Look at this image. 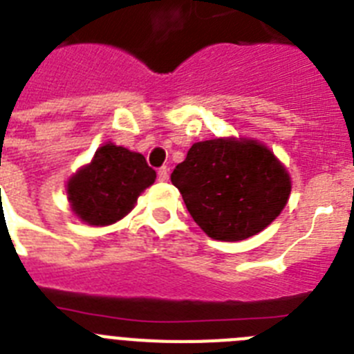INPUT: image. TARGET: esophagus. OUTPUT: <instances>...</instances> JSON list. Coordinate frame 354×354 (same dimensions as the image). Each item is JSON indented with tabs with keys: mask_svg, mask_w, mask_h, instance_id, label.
<instances>
[{
	"mask_svg": "<svg viewBox=\"0 0 354 354\" xmlns=\"http://www.w3.org/2000/svg\"><path fill=\"white\" fill-rule=\"evenodd\" d=\"M158 179L161 180V183H167L168 180V168L167 167H161L158 170Z\"/></svg>",
	"mask_w": 354,
	"mask_h": 354,
	"instance_id": "1",
	"label": "esophagus"
}]
</instances>
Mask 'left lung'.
<instances>
[{"mask_svg":"<svg viewBox=\"0 0 354 354\" xmlns=\"http://www.w3.org/2000/svg\"><path fill=\"white\" fill-rule=\"evenodd\" d=\"M171 183L196 225L220 241H243L264 230L290 193L286 168L253 140L195 143L171 171Z\"/></svg>","mask_w":354,"mask_h":354,"instance_id":"obj_1","label":"left lung"}]
</instances>
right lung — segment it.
<instances>
[{"instance_id": "right-lung-1", "label": "right lung", "mask_w": 354, "mask_h": 354, "mask_svg": "<svg viewBox=\"0 0 354 354\" xmlns=\"http://www.w3.org/2000/svg\"><path fill=\"white\" fill-rule=\"evenodd\" d=\"M156 180V171L138 152L106 143L88 167L68 180L72 211L88 225L102 227L122 220L140 193Z\"/></svg>"}]
</instances>
